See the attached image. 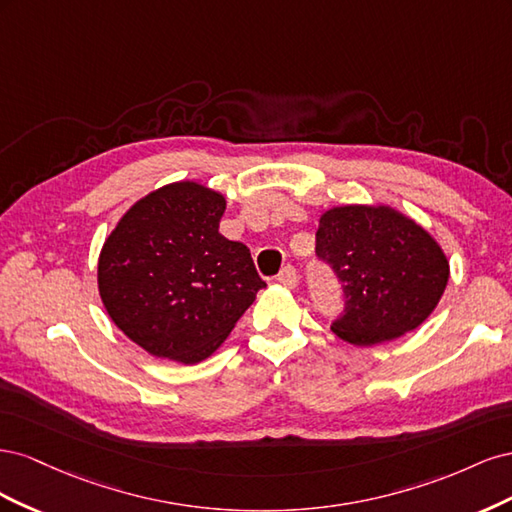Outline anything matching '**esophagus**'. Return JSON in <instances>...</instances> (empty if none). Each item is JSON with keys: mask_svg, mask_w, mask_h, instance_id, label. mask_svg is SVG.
Segmentation results:
<instances>
[{"mask_svg": "<svg viewBox=\"0 0 512 512\" xmlns=\"http://www.w3.org/2000/svg\"><path fill=\"white\" fill-rule=\"evenodd\" d=\"M277 282H280V284H282V286H286V288H294V286L299 284L297 269L290 267V265H286V267L280 271V275H277Z\"/></svg>", "mask_w": 512, "mask_h": 512, "instance_id": "esophagus-1", "label": "esophagus"}]
</instances>
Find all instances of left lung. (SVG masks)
I'll return each instance as SVG.
<instances>
[{
	"mask_svg": "<svg viewBox=\"0 0 512 512\" xmlns=\"http://www.w3.org/2000/svg\"><path fill=\"white\" fill-rule=\"evenodd\" d=\"M316 254L344 288V314L331 331L352 346L391 342L421 327L451 273L438 241L386 205L324 211Z\"/></svg>",
	"mask_w": 512,
	"mask_h": 512,
	"instance_id": "left-lung-1",
	"label": "left lung"
}]
</instances>
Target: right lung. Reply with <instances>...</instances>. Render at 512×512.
I'll return each mask as SVG.
<instances>
[{
	"mask_svg": "<svg viewBox=\"0 0 512 512\" xmlns=\"http://www.w3.org/2000/svg\"><path fill=\"white\" fill-rule=\"evenodd\" d=\"M226 198L196 181L134 203L98 258L108 316L134 344L185 365L205 361L267 284L252 254L220 235Z\"/></svg>",
	"mask_w": 512,
	"mask_h": 512,
	"instance_id": "right-lung-1",
	"label": "right lung"
}]
</instances>
